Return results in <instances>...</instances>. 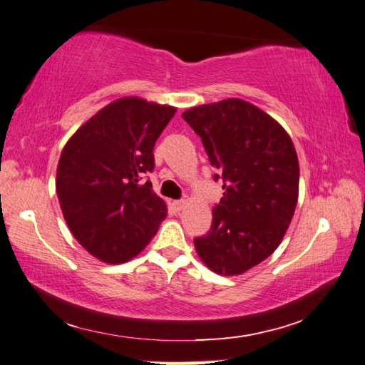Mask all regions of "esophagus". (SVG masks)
<instances>
[{
    "label": "esophagus",
    "mask_w": 365,
    "mask_h": 365,
    "mask_svg": "<svg viewBox=\"0 0 365 365\" xmlns=\"http://www.w3.org/2000/svg\"><path fill=\"white\" fill-rule=\"evenodd\" d=\"M185 204H187V202H185V200H174V202H173V207L175 208L177 212H180V210H183Z\"/></svg>",
    "instance_id": "obj_1"
}]
</instances>
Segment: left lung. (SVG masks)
<instances>
[{"instance_id": "8db88e82", "label": "left lung", "mask_w": 365, "mask_h": 365, "mask_svg": "<svg viewBox=\"0 0 365 365\" xmlns=\"http://www.w3.org/2000/svg\"><path fill=\"white\" fill-rule=\"evenodd\" d=\"M222 180L212 227L195 238L205 265L222 276L242 274L281 245L298 202L299 165L289 133L271 115L240 98L185 111Z\"/></svg>"}]
</instances>
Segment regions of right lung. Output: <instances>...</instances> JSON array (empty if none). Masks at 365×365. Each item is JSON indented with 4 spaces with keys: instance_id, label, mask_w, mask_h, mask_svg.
I'll return each instance as SVG.
<instances>
[{
    "instance_id": "right-lung-1",
    "label": "right lung",
    "mask_w": 365,
    "mask_h": 365,
    "mask_svg": "<svg viewBox=\"0 0 365 365\" xmlns=\"http://www.w3.org/2000/svg\"><path fill=\"white\" fill-rule=\"evenodd\" d=\"M175 108L123 97L83 123L64 145L56 192L64 220L89 254L105 263L141 252L166 218L152 183L153 145Z\"/></svg>"
}]
</instances>
